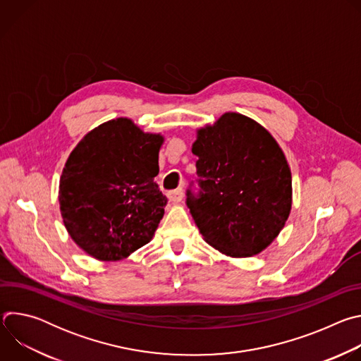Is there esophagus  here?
<instances>
[{"label":"esophagus","mask_w":361,"mask_h":361,"mask_svg":"<svg viewBox=\"0 0 361 361\" xmlns=\"http://www.w3.org/2000/svg\"><path fill=\"white\" fill-rule=\"evenodd\" d=\"M167 197L171 202H180L183 200V190L181 188H177V190H173V191H169L167 192Z\"/></svg>","instance_id":"34e87169"}]
</instances>
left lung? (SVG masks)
<instances>
[{"label":"left lung","mask_w":361,"mask_h":361,"mask_svg":"<svg viewBox=\"0 0 361 361\" xmlns=\"http://www.w3.org/2000/svg\"><path fill=\"white\" fill-rule=\"evenodd\" d=\"M191 151L201 191H187V205L204 241L234 259L260 254L279 237L293 204L291 171L276 138L230 111L197 128Z\"/></svg>","instance_id":"1"}]
</instances>
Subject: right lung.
Instances as JSON below:
<instances>
[{"label":"right lung","mask_w":361,"mask_h":361,"mask_svg":"<svg viewBox=\"0 0 361 361\" xmlns=\"http://www.w3.org/2000/svg\"><path fill=\"white\" fill-rule=\"evenodd\" d=\"M164 137L120 117L88 131L67 159L59 188L63 223L92 259L120 262L151 241L167 197L154 177Z\"/></svg>","instance_id":"right-lung-1"}]
</instances>
